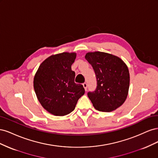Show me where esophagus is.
<instances>
[{
  "label": "esophagus",
  "mask_w": 158,
  "mask_h": 158,
  "mask_svg": "<svg viewBox=\"0 0 158 158\" xmlns=\"http://www.w3.org/2000/svg\"><path fill=\"white\" fill-rule=\"evenodd\" d=\"M83 86H84V89H85V90L86 91L87 90V88H88V84H87V83H85V82H84V83H83Z\"/></svg>",
  "instance_id": "esophagus-1"
}]
</instances>
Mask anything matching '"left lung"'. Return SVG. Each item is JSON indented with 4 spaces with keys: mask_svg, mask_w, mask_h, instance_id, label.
<instances>
[{
    "mask_svg": "<svg viewBox=\"0 0 158 158\" xmlns=\"http://www.w3.org/2000/svg\"><path fill=\"white\" fill-rule=\"evenodd\" d=\"M85 59L92 66L97 88L88 96L95 109L111 112L124 103L127 98L130 74L127 64L119 57L107 52H87Z\"/></svg>",
    "mask_w": 158,
    "mask_h": 158,
    "instance_id": "obj_1",
    "label": "left lung"
}]
</instances>
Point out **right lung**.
I'll use <instances>...</instances> for the list:
<instances>
[{"mask_svg":"<svg viewBox=\"0 0 158 158\" xmlns=\"http://www.w3.org/2000/svg\"><path fill=\"white\" fill-rule=\"evenodd\" d=\"M76 52L52 55L40 65L33 78V88L40 103L55 116H64L75 109L85 93L82 84L74 82L75 73L71 66Z\"/></svg>","mask_w":158,"mask_h":158,"instance_id":"obj_1","label":"right lung"}]
</instances>
